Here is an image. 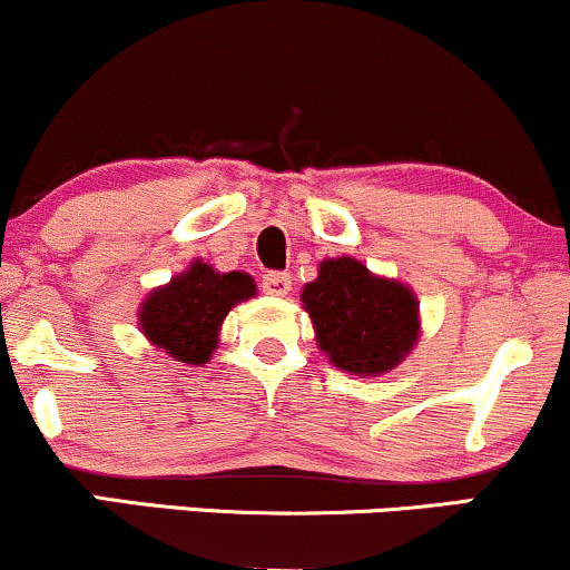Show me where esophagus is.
Masks as SVG:
<instances>
[{"label":"esophagus","instance_id":"1","mask_svg":"<svg viewBox=\"0 0 570 570\" xmlns=\"http://www.w3.org/2000/svg\"><path fill=\"white\" fill-rule=\"evenodd\" d=\"M263 289L267 294H273V297H286V294L292 292V276H289V273H278V271L265 273Z\"/></svg>","mask_w":570,"mask_h":570}]
</instances>
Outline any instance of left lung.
<instances>
[{
  "mask_svg": "<svg viewBox=\"0 0 570 570\" xmlns=\"http://www.w3.org/2000/svg\"><path fill=\"white\" fill-rule=\"evenodd\" d=\"M303 303L322 351L353 375L394 370L417 343L415 294L351 257L324 259L318 278L305 284Z\"/></svg>",
  "mask_w": 570,
  "mask_h": 570,
  "instance_id": "1",
  "label": "left lung"
}]
</instances>
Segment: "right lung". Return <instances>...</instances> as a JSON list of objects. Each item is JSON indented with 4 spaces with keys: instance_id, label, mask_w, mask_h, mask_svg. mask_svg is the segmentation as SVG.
I'll return each mask as SVG.
<instances>
[{
    "instance_id": "right-lung-1",
    "label": "right lung",
    "mask_w": 570,
    "mask_h": 570,
    "mask_svg": "<svg viewBox=\"0 0 570 570\" xmlns=\"http://www.w3.org/2000/svg\"><path fill=\"white\" fill-rule=\"evenodd\" d=\"M254 294L257 286L246 273H217L212 265L195 259L189 271L144 299L141 332L176 362L200 367L217 348L222 318L235 303Z\"/></svg>"
}]
</instances>
